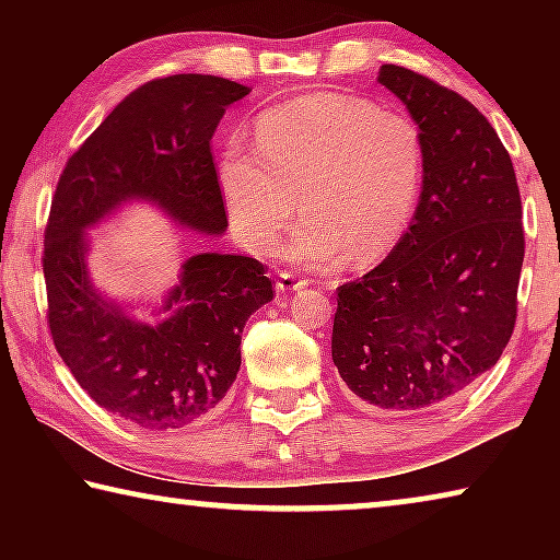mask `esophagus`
<instances>
[{"label": "esophagus", "instance_id": "34e87169", "mask_svg": "<svg viewBox=\"0 0 560 560\" xmlns=\"http://www.w3.org/2000/svg\"><path fill=\"white\" fill-rule=\"evenodd\" d=\"M308 281L301 279L299 273L293 271H281L279 273V281H277V289L279 291H299V289H306Z\"/></svg>", "mask_w": 560, "mask_h": 560}]
</instances>
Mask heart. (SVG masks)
I'll return each instance as SVG.
<instances>
[{
  "mask_svg": "<svg viewBox=\"0 0 560 560\" xmlns=\"http://www.w3.org/2000/svg\"><path fill=\"white\" fill-rule=\"evenodd\" d=\"M257 145L232 140L217 165L226 220L246 249H269L296 195L303 217L281 254L303 267L373 264L400 242L424 167L410 116L346 93H306L261 113Z\"/></svg>",
  "mask_w": 560,
  "mask_h": 560,
  "instance_id": "obj_1",
  "label": "heart"
}]
</instances>
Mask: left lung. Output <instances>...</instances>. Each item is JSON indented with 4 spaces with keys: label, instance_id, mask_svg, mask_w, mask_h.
<instances>
[{
    "label": "left lung",
    "instance_id": "8db88e82",
    "mask_svg": "<svg viewBox=\"0 0 560 560\" xmlns=\"http://www.w3.org/2000/svg\"><path fill=\"white\" fill-rule=\"evenodd\" d=\"M377 83L422 132V192L387 259L338 287L330 353L360 405L432 410L494 368L514 334L521 195L506 148L467 98L395 63Z\"/></svg>",
    "mask_w": 560,
    "mask_h": 560
}]
</instances>
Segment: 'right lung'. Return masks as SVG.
<instances>
[{
  "label": "right lung",
  "instance_id": "obj_1",
  "mask_svg": "<svg viewBox=\"0 0 560 560\" xmlns=\"http://www.w3.org/2000/svg\"><path fill=\"white\" fill-rule=\"evenodd\" d=\"M252 89L220 75L175 73L122 98L69 158L44 232V279L54 346L108 412L145 430H179L210 415L236 381L246 320L273 299L264 264L202 252L140 324L101 296L83 234L122 202L148 200L177 224L226 230L212 136L226 106Z\"/></svg>",
  "mask_w": 560,
  "mask_h": 560
}]
</instances>
